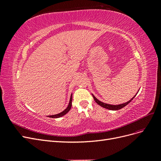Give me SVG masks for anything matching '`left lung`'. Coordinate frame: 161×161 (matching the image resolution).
Listing matches in <instances>:
<instances>
[{
  "label": "left lung",
  "instance_id": "obj_1",
  "mask_svg": "<svg viewBox=\"0 0 161 161\" xmlns=\"http://www.w3.org/2000/svg\"><path fill=\"white\" fill-rule=\"evenodd\" d=\"M137 93H138V92H137ZM137 93L136 94V95H137ZM92 97H93V99H94V100L95 101V102L97 104H98L100 106H101V107H103V108H104L105 109H109V110H119L121 108H124V107L127 105L130 101H132V99L136 97V95H135L130 101H128V102H126V103H121V104H119V105H111V104H108V103H103V102H101L99 99H97L92 94Z\"/></svg>",
  "mask_w": 161,
  "mask_h": 161
}]
</instances>
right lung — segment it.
<instances>
[{"mask_svg":"<svg viewBox=\"0 0 161 161\" xmlns=\"http://www.w3.org/2000/svg\"><path fill=\"white\" fill-rule=\"evenodd\" d=\"M72 101V94H71V95H70V101H69V105H68L67 108L64 111L60 112V114L52 115H48L47 117H49V118H60V117H62L63 115H66L68 113V112H69L70 110V109H71Z\"/></svg>","mask_w":161,"mask_h":161,"instance_id":"1","label":"right lung"}]
</instances>
